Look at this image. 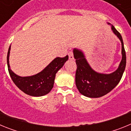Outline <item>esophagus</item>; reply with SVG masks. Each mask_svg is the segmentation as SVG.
I'll return each instance as SVG.
<instances>
[{"label": "esophagus", "mask_w": 131, "mask_h": 131, "mask_svg": "<svg viewBox=\"0 0 131 131\" xmlns=\"http://www.w3.org/2000/svg\"><path fill=\"white\" fill-rule=\"evenodd\" d=\"M68 56H69V60H73V53L72 51H70L69 53H68Z\"/></svg>", "instance_id": "esophagus-1"}]
</instances>
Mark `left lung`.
Returning <instances> with one entry per match:
<instances>
[{
	"label": "left lung",
	"mask_w": 131,
	"mask_h": 131,
	"mask_svg": "<svg viewBox=\"0 0 131 131\" xmlns=\"http://www.w3.org/2000/svg\"><path fill=\"white\" fill-rule=\"evenodd\" d=\"M110 25V24H108ZM113 33L121 42L122 59L117 69L110 74L100 73L92 69L81 50L74 48L73 56L77 64L75 84L79 92L89 98H99L106 95L113 90L124 73L126 66V53L121 34L112 25Z\"/></svg>",
	"instance_id": "obj_1"
}]
</instances>
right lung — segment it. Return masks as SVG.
I'll return each instance as SVG.
<instances>
[{"instance_id": "right-lung-1", "label": "right lung", "mask_w": 131, "mask_h": 131, "mask_svg": "<svg viewBox=\"0 0 131 131\" xmlns=\"http://www.w3.org/2000/svg\"><path fill=\"white\" fill-rule=\"evenodd\" d=\"M10 46L7 54L9 74L14 84L24 93L32 96H42L50 92L54 86L56 74L68 60V56L57 57L39 73L28 77H20L12 71L9 64Z\"/></svg>"}]
</instances>
